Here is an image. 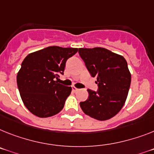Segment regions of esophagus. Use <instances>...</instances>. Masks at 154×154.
I'll use <instances>...</instances> for the list:
<instances>
[{
	"label": "esophagus",
	"instance_id": "esophagus-1",
	"mask_svg": "<svg viewBox=\"0 0 154 154\" xmlns=\"http://www.w3.org/2000/svg\"><path fill=\"white\" fill-rule=\"evenodd\" d=\"M72 90H73V91H78V90H79V89L73 86V87H72Z\"/></svg>",
	"mask_w": 154,
	"mask_h": 154
}]
</instances>
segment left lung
Returning a JSON list of instances; mask_svg holds the SVG:
<instances>
[{
  "mask_svg": "<svg viewBox=\"0 0 154 154\" xmlns=\"http://www.w3.org/2000/svg\"><path fill=\"white\" fill-rule=\"evenodd\" d=\"M83 59L99 89H88V98L81 102L84 113L98 121H106L120 112L127 99L131 85V73L121 55L103 48H79Z\"/></svg>",
  "mask_w": 154,
  "mask_h": 154,
  "instance_id": "1",
  "label": "left lung"
}]
</instances>
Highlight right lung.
Masks as SVG:
<instances>
[{
	"mask_svg": "<svg viewBox=\"0 0 154 154\" xmlns=\"http://www.w3.org/2000/svg\"><path fill=\"white\" fill-rule=\"evenodd\" d=\"M78 48L50 46L27 55L17 73L20 96L27 109L38 117H48L63 109L72 88L55 81L63 74L66 62Z\"/></svg>",
	"mask_w": 154,
	"mask_h": 154,
	"instance_id": "1",
	"label": "right lung"
}]
</instances>
